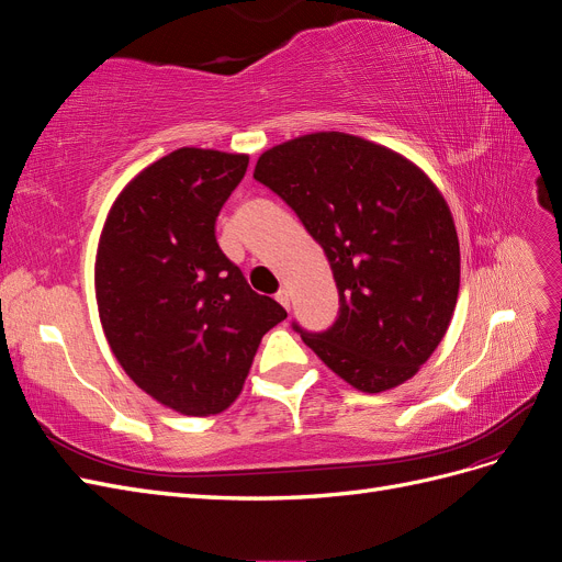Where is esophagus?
Here are the masks:
<instances>
[{
	"mask_svg": "<svg viewBox=\"0 0 562 562\" xmlns=\"http://www.w3.org/2000/svg\"><path fill=\"white\" fill-rule=\"evenodd\" d=\"M277 302L279 304H283V307L288 310V307H291V295H288V291H285V288H281V291L277 293Z\"/></svg>",
	"mask_w": 562,
	"mask_h": 562,
	"instance_id": "1",
	"label": "esophagus"
}]
</instances>
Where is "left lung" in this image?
<instances>
[{
  "instance_id": "1",
  "label": "left lung",
  "mask_w": 562,
  "mask_h": 562,
  "mask_svg": "<svg viewBox=\"0 0 562 562\" xmlns=\"http://www.w3.org/2000/svg\"><path fill=\"white\" fill-rule=\"evenodd\" d=\"M252 178L326 252L339 314L302 335L366 394L394 389L443 339L459 293V241L443 194L413 161L359 135L321 131L267 149Z\"/></svg>"
}]
</instances>
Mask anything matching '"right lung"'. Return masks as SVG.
Wrapping results in <instances>:
<instances>
[{
    "label": "right lung",
    "instance_id": "right-lung-1",
    "mask_svg": "<svg viewBox=\"0 0 562 562\" xmlns=\"http://www.w3.org/2000/svg\"><path fill=\"white\" fill-rule=\"evenodd\" d=\"M248 155L180 147L116 196L95 255L105 337L126 375L192 417L241 394L262 335L288 314L220 250L215 220Z\"/></svg>",
    "mask_w": 562,
    "mask_h": 562
}]
</instances>
